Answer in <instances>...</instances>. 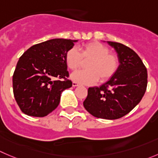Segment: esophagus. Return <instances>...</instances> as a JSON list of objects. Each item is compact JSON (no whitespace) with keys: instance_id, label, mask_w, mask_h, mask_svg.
Returning a JSON list of instances; mask_svg holds the SVG:
<instances>
[{"instance_id":"1","label":"esophagus","mask_w":158,"mask_h":158,"mask_svg":"<svg viewBox=\"0 0 158 158\" xmlns=\"http://www.w3.org/2000/svg\"><path fill=\"white\" fill-rule=\"evenodd\" d=\"M72 85H73V87H77V86H78V85H79V84L77 83V82H75V81H73V83H72Z\"/></svg>"}]
</instances>
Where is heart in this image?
Here are the masks:
<instances>
[{"label":"heart","instance_id":"heart-1","mask_svg":"<svg viewBox=\"0 0 158 158\" xmlns=\"http://www.w3.org/2000/svg\"><path fill=\"white\" fill-rule=\"evenodd\" d=\"M86 70H77L70 75L75 82L84 85H93L98 81L101 83L110 80L119 67V59L105 45L93 41L85 43L79 48H70L65 54V63L70 70H75L82 67Z\"/></svg>","mask_w":158,"mask_h":158}]
</instances>
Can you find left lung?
Returning <instances> with one entry per match:
<instances>
[{
    "label": "left lung",
    "mask_w": 158,
    "mask_h": 158,
    "mask_svg": "<svg viewBox=\"0 0 158 158\" xmlns=\"http://www.w3.org/2000/svg\"><path fill=\"white\" fill-rule=\"evenodd\" d=\"M119 59L115 74L100 87L89 88L84 107L94 117L117 119L139 104L148 85V70L139 56L128 46L107 42Z\"/></svg>",
    "instance_id": "obj_1"
}]
</instances>
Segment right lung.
I'll use <instances>...</instances> for the list:
<instances>
[{
  "label": "right lung",
  "mask_w": 158,
  "mask_h": 158,
  "mask_svg": "<svg viewBox=\"0 0 158 158\" xmlns=\"http://www.w3.org/2000/svg\"><path fill=\"white\" fill-rule=\"evenodd\" d=\"M76 42L47 40L31 46L19 58L12 82L15 98L22 112L44 117L59 106L61 93L72 87L65 54Z\"/></svg>",
  "instance_id": "obj_1"
}]
</instances>
